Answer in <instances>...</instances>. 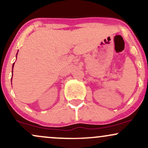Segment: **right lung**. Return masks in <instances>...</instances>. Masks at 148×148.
<instances>
[{"label":"right lung","mask_w":148,"mask_h":148,"mask_svg":"<svg viewBox=\"0 0 148 148\" xmlns=\"http://www.w3.org/2000/svg\"><path fill=\"white\" fill-rule=\"evenodd\" d=\"M17 54H18V53H16V57H17ZM14 63L13 64V65H12V72H13V67H14Z\"/></svg>","instance_id":"add662e5"}]
</instances>
